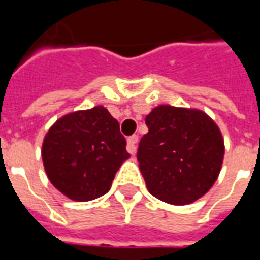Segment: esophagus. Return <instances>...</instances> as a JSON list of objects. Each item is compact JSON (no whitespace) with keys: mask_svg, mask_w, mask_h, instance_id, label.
Here are the masks:
<instances>
[{"mask_svg":"<svg viewBox=\"0 0 260 260\" xmlns=\"http://www.w3.org/2000/svg\"><path fill=\"white\" fill-rule=\"evenodd\" d=\"M136 143H138V135H132L128 138V141H126V150L131 154H135L136 153Z\"/></svg>","mask_w":260,"mask_h":260,"instance_id":"obj_1","label":"esophagus"}]
</instances>
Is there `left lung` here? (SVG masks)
<instances>
[{
	"label": "left lung",
	"mask_w": 260,
	"mask_h": 260,
	"mask_svg": "<svg viewBox=\"0 0 260 260\" xmlns=\"http://www.w3.org/2000/svg\"><path fill=\"white\" fill-rule=\"evenodd\" d=\"M146 125L138 161L149 192L175 206L207 193L223 166L224 139L217 124L198 108L161 104L147 114Z\"/></svg>",
	"instance_id": "8db88e82"
}]
</instances>
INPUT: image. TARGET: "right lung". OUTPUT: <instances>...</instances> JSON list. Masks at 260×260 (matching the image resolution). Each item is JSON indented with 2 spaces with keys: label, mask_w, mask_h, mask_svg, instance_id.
<instances>
[{
  "label": "right lung",
  "mask_w": 260,
  "mask_h": 260,
  "mask_svg": "<svg viewBox=\"0 0 260 260\" xmlns=\"http://www.w3.org/2000/svg\"><path fill=\"white\" fill-rule=\"evenodd\" d=\"M118 121L96 106L65 114L44 136L42 158L48 180L62 195L87 202L107 193L121 164L131 157Z\"/></svg>",
  "instance_id": "add662e5"
}]
</instances>
